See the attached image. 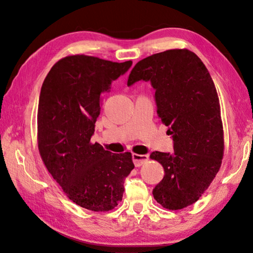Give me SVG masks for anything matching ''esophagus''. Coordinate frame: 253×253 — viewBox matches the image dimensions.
Segmentation results:
<instances>
[{
	"label": "esophagus",
	"mask_w": 253,
	"mask_h": 253,
	"mask_svg": "<svg viewBox=\"0 0 253 253\" xmlns=\"http://www.w3.org/2000/svg\"><path fill=\"white\" fill-rule=\"evenodd\" d=\"M148 160H149V157L146 154H137V153L132 154V161L136 168L141 166L143 163H146Z\"/></svg>",
	"instance_id": "obj_1"
}]
</instances>
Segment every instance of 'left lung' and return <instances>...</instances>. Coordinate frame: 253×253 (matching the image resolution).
<instances>
[{"label":"left lung","mask_w":253,"mask_h":253,"mask_svg":"<svg viewBox=\"0 0 253 253\" xmlns=\"http://www.w3.org/2000/svg\"><path fill=\"white\" fill-rule=\"evenodd\" d=\"M139 80L151 82L158 114L174 140V152L150 155L165 170L153 197L165 209L181 210L200 199L221 168L224 130L216 88L202 61L187 49L139 61L127 84Z\"/></svg>","instance_id":"8db88e82"}]
</instances>
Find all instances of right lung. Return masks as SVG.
<instances>
[{
	"label": "right lung",
	"instance_id": "obj_1",
	"mask_svg": "<svg viewBox=\"0 0 253 253\" xmlns=\"http://www.w3.org/2000/svg\"><path fill=\"white\" fill-rule=\"evenodd\" d=\"M132 62L84 54L56 62L41 87L38 149L46 169L77 206L107 212L122 201L124 179L135 168L130 152L111 153L92 143L102 93Z\"/></svg>",
	"mask_w": 253,
	"mask_h": 253
}]
</instances>
